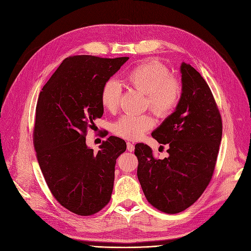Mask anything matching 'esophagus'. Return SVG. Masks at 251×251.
I'll return each instance as SVG.
<instances>
[{
	"label": "esophagus",
	"instance_id": "esophagus-1",
	"mask_svg": "<svg viewBox=\"0 0 251 251\" xmlns=\"http://www.w3.org/2000/svg\"><path fill=\"white\" fill-rule=\"evenodd\" d=\"M127 151H134V146H133L132 143L127 142Z\"/></svg>",
	"mask_w": 251,
	"mask_h": 251
}]
</instances>
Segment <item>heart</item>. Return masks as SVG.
<instances>
[{
  "label": "heart",
  "mask_w": 251,
  "mask_h": 251,
  "mask_svg": "<svg viewBox=\"0 0 251 251\" xmlns=\"http://www.w3.org/2000/svg\"><path fill=\"white\" fill-rule=\"evenodd\" d=\"M162 63L149 61L142 63L126 74L129 87L140 91L147 97L146 105L157 117L167 118L174 112L181 99L182 87L176 78ZM102 107L114 113L121 99V87L115 80H108L100 90ZM154 126L151 116L124 115L113 124V132L124 139L135 140Z\"/></svg>",
  "instance_id": "1"
}]
</instances>
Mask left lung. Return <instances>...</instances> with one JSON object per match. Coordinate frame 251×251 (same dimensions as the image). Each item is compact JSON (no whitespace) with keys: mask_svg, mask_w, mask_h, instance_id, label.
I'll use <instances>...</instances> for the list:
<instances>
[{"mask_svg":"<svg viewBox=\"0 0 251 251\" xmlns=\"http://www.w3.org/2000/svg\"><path fill=\"white\" fill-rule=\"evenodd\" d=\"M182 94L173 114L151 136L168 144V157L157 160L151 149L137 143V177L148 201L161 212L177 214L192 205L207 187L222 139V118L202 76L182 63Z\"/></svg>","mask_w":251,"mask_h":251,"instance_id":"8db88e82","label":"left lung"}]
</instances>
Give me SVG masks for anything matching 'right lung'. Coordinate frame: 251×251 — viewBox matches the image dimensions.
I'll return each instance as SVG.
<instances>
[{"label":"right lung","mask_w":251,"mask_h":251,"mask_svg":"<svg viewBox=\"0 0 251 251\" xmlns=\"http://www.w3.org/2000/svg\"><path fill=\"white\" fill-rule=\"evenodd\" d=\"M128 59H65L37 100L33 144L39 167L52 196L79 216L95 215L111 200L116 160L126 142L110 136L96 153L85 136L103 114L102 85Z\"/></svg>","instance_id":"add662e5"}]
</instances>
